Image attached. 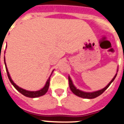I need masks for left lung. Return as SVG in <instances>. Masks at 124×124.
<instances>
[{"label":"left lung","instance_id":"obj_1","mask_svg":"<svg viewBox=\"0 0 124 124\" xmlns=\"http://www.w3.org/2000/svg\"><path fill=\"white\" fill-rule=\"evenodd\" d=\"M118 72V70H117ZM117 74H116V75L114 76V78L112 79V80L108 83V84L105 87H104V89H101V90H97V91H95V92H83L82 90H79V89H77V88L75 87L74 85L73 84V82L71 80L70 77V76H69V87H70V89L71 91L73 92L75 95H76L78 97H80L82 98H84V99H94V98L97 97L99 96L100 95L102 94L103 92L105 91L107 88L109 87V85L111 84V83L114 80L115 78L117 76Z\"/></svg>","mask_w":124,"mask_h":124}]
</instances>
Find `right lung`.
Here are the masks:
<instances>
[{"label": "right lung", "instance_id": "add662e5", "mask_svg": "<svg viewBox=\"0 0 124 124\" xmlns=\"http://www.w3.org/2000/svg\"><path fill=\"white\" fill-rule=\"evenodd\" d=\"M4 63H5V69H6V71H7V76H8V78L10 80V82H11L12 84L13 85V86L17 89L18 91H19L20 93H22V95H23L24 96L27 97H30V98H35V97H39L42 96L44 95H45L46 93V92L48 91V89H49V84H50V76L52 74V72H53V71H52V72L51 75H50V77H49L48 78V80L46 82V84L45 85L44 87L42 88V89L39 90H37V91H29V90H25V89H22V88L19 87V86L15 84L13 80H12L11 77L10 76V74L8 73V69H7V67L6 66V63H5V58H4Z\"/></svg>", "mask_w": 124, "mask_h": 124}]
</instances>
